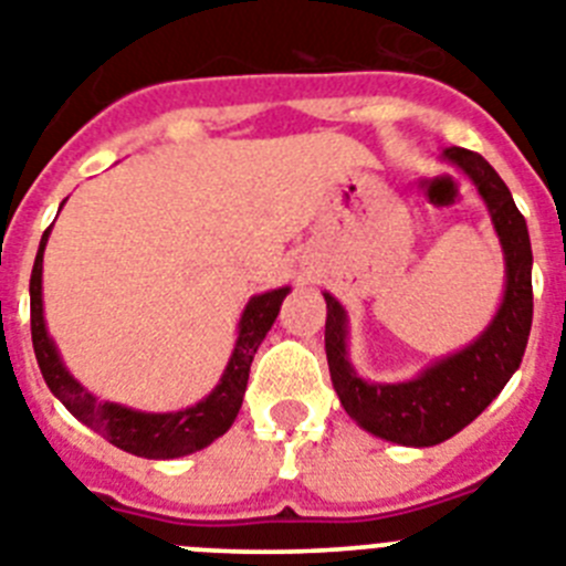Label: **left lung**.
Here are the masks:
<instances>
[{
    "label": "left lung",
    "mask_w": 566,
    "mask_h": 566,
    "mask_svg": "<svg viewBox=\"0 0 566 566\" xmlns=\"http://www.w3.org/2000/svg\"><path fill=\"white\" fill-rule=\"evenodd\" d=\"M442 161L468 175L482 195L504 254V294L496 317L473 343L437 359L405 382H368L348 359V314L326 297V357L345 413L374 437L408 448H431L470 424L502 394L522 365L533 323V249L524 214L507 184L479 153L444 147Z\"/></svg>",
    "instance_id": "obj_1"
}]
</instances>
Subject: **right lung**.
Instances as JSON below:
<instances>
[{"label": "right lung", "mask_w": 566, "mask_h": 566, "mask_svg": "<svg viewBox=\"0 0 566 566\" xmlns=\"http://www.w3.org/2000/svg\"><path fill=\"white\" fill-rule=\"evenodd\" d=\"M53 229V227H50ZM50 229L42 234L39 243L36 263H33V274H30V334H33V352H36V363L42 368V377L53 397L67 408L78 422L102 433L107 442H113L122 451L135 453L144 459H178L189 457L195 451H203L207 444L232 428L234 417H238L240 405H243V394H247L249 368L258 354L260 343L269 334L272 323L277 319L283 297L292 289H272V292L254 294L247 303L238 323V339H234V352L229 357L227 368H223L221 379L212 391L201 399V402L189 405L184 411L169 413H147L135 411L127 405L107 402L98 399L78 382L73 374L64 368L62 354H59L56 343L48 334L44 326V308H42V260L44 247H48Z\"/></svg>", "instance_id": "1"}]
</instances>
